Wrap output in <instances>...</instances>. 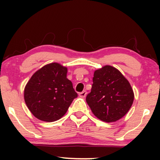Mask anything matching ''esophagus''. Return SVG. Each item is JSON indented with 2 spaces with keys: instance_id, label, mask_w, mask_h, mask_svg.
<instances>
[{
  "instance_id": "1",
  "label": "esophagus",
  "mask_w": 160,
  "mask_h": 160,
  "mask_svg": "<svg viewBox=\"0 0 160 160\" xmlns=\"http://www.w3.org/2000/svg\"><path fill=\"white\" fill-rule=\"evenodd\" d=\"M86 94H87V92H86V90H84V91L81 92L79 93V96L81 97V98H84V97H86Z\"/></svg>"
}]
</instances>
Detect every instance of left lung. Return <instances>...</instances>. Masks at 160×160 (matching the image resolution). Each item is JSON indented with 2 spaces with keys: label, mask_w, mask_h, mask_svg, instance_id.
I'll return each instance as SVG.
<instances>
[{
  "label": "left lung",
  "mask_w": 160,
  "mask_h": 160,
  "mask_svg": "<svg viewBox=\"0 0 160 160\" xmlns=\"http://www.w3.org/2000/svg\"><path fill=\"white\" fill-rule=\"evenodd\" d=\"M92 81L86 100L93 114L107 122L124 117L132 105L134 92L120 71L105 65L95 71Z\"/></svg>",
  "instance_id": "8db88e82"
}]
</instances>
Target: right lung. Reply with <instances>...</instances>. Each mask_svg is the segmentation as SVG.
I'll list each match as a JSON object with an SVG mask.
<instances>
[{
  "mask_svg": "<svg viewBox=\"0 0 160 160\" xmlns=\"http://www.w3.org/2000/svg\"><path fill=\"white\" fill-rule=\"evenodd\" d=\"M67 72V68L54 62L36 71L28 82L24 98L38 119L45 122L59 120L78 97Z\"/></svg>",
  "mask_w": 160,
  "mask_h": 160,
  "instance_id": "1",
  "label": "right lung"
}]
</instances>
